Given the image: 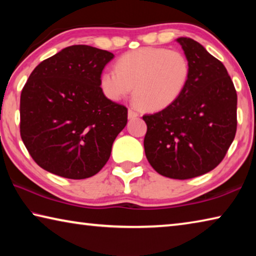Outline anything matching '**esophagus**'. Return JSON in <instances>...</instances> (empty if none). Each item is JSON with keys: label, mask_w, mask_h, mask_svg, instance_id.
Returning <instances> with one entry per match:
<instances>
[{"label": "esophagus", "mask_w": 256, "mask_h": 256, "mask_svg": "<svg viewBox=\"0 0 256 256\" xmlns=\"http://www.w3.org/2000/svg\"><path fill=\"white\" fill-rule=\"evenodd\" d=\"M128 118H130V120H133V118H138V112H134L133 110H128Z\"/></svg>", "instance_id": "1"}]
</instances>
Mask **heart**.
<instances>
[{"label":"heart","instance_id":"heart-1","mask_svg":"<svg viewBox=\"0 0 256 256\" xmlns=\"http://www.w3.org/2000/svg\"><path fill=\"white\" fill-rule=\"evenodd\" d=\"M190 66L178 50L146 47L124 54L115 71H104L99 86L104 94L118 102L132 92L138 104L148 110L172 106L188 86Z\"/></svg>","mask_w":256,"mask_h":256}]
</instances>
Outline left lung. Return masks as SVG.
Returning a JSON list of instances; mask_svg holds the SVG:
<instances>
[{"label":"left lung","instance_id":"left-lung-1","mask_svg":"<svg viewBox=\"0 0 256 256\" xmlns=\"http://www.w3.org/2000/svg\"><path fill=\"white\" fill-rule=\"evenodd\" d=\"M190 66L183 94L144 115V152L154 170L174 180L206 174L222 162L237 128V94L224 64L200 42L180 37Z\"/></svg>","mask_w":256,"mask_h":256}]
</instances>
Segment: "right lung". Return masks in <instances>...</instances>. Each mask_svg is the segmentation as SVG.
I'll return each mask as SVG.
<instances>
[{
  "instance_id": "1",
  "label": "right lung",
  "mask_w": 256,
  "mask_h": 256,
  "mask_svg": "<svg viewBox=\"0 0 256 256\" xmlns=\"http://www.w3.org/2000/svg\"><path fill=\"white\" fill-rule=\"evenodd\" d=\"M110 52L86 45L63 48L34 68L20 97V134L42 170L84 180L110 157L128 110L99 86Z\"/></svg>"
}]
</instances>
